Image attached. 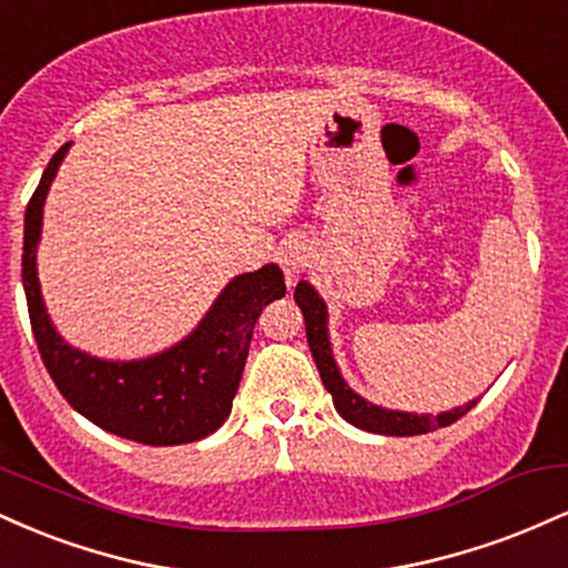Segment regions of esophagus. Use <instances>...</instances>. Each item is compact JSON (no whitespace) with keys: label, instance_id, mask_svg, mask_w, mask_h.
Returning <instances> with one entry per match:
<instances>
[{"label":"esophagus","instance_id":"obj_1","mask_svg":"<svg viewBox=\"0 0 568 568\" xmlns=\"http://www.w3.org/2000/svg\"><path fill=\"white\" fill-rule=\"evenodd\" d=\"M312 258V243L310 240H288V243L280 245L277 262L285 270V275H296L302 266Z\"/></svg>","mask_w":568,"mask_h":568}]
</instances>
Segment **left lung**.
Segmentation results:
<instances>
[{
  "instance_id": "left-lung-1",
  "label": "left lung",
  "mask_w": 568,
  "mask_h": 568,
  "mask_svg": "<svg viewBox=\"0 0 568 568\" xmlns=\"http://www.w3.org/2000/svg\"><path fill=\"white\" fill-rule=\"evenodd\" d=\"M298 310L304 315V325H306V342H310V352L315 357V366L321 371V379L328 389L331 397H334V406L338 410L344 422L349 425L366 429V433H376V435H425L429 429L438 427H448L452 422L465 416L478 400L465 403V406L443 410V414L433 416V414H410V410H393V408H382L374 406V403L366 400L344 382L342 371H338V363L334 357V349H331V336H328V306H325L323 296L312 288L306 280H298L296 293Z\"/></svg>"
}]
</instances>
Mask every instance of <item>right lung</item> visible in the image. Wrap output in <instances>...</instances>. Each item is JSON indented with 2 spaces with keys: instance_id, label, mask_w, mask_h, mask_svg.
Masks as SVG:
<instances>
[{
  "instance_id": "obj_1",
  "label": "right lung",
  "mask_w": 568,
  "mask_h": 568,
  "mask_svg": "<svg viewBox=\"0 0 568 568\" xmlns=\"http://www.w3.org/2000/svg\"><path fill=\"white\" fill-rule=\"evenodd\" d=\"M63 143L44 168L23 219V291L39 355L69 406L106 433L143 446H181L207 438L224 425L237 395L253 325L270 302L285 296L277 264L245 272L226 283L192 334L173 347L139 361H103L55 331L37 275L42 213Z\"/></svg>"
}]
</instances>
